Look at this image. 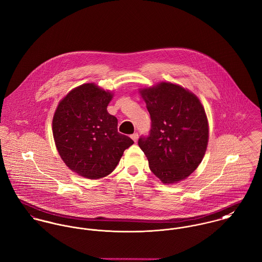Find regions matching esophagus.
<instances>
[{"instance_id":"34e87169","label":"esophagus","mask_w":262,"mask_h":262,"mask_svg":"<svg viewBox=\"0 0 262 262\" xmlns=\"http://www.w3.org/2000/svg\"><path fill=\"white\" fill-rule=\"evenodd\" d=\"M130 138L134 140V142L136 143L137 141H138V139H139V134L138 133H134L132 136H130Z\"/></svg>"}]
</instances>
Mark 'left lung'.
Wrapping results in <instances>:
<instances>
[{
    "label": "left lung",
    "instance_id": "left-lung-1",
    "mask_svg": "<svg viewBox=\"0 0 262 262\" xmlns=\"http://www.w3.org/2000/svg\"><path fill=\"white\" fill-rule=\"evenodd\" d=\"M151 115L148 137L139 146L164 184L187 178L201 164L209 142V122L200 99L183 87L161 82L140 89Z\"/></svg>",
    "mask_w": 262,
    "mask_h": 262
}]
</instances>
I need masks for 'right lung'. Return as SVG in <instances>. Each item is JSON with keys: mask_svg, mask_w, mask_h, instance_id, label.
<instances>
[{"mask_svg": "<svg viewBox=\"0 0 262 262\" xmlns=\"http://www.w3.org/2000/svg\"><path fill=\"white\" fill-rule=\"evenodd\" d=\"M111 92L83 84L58 103L53 119L55 147L64 164L88 179H99L117 166L134 141L117 132V118L107 111Z\"/></svg>", "mask_w": 262, "mask_h": 262, "instance_id": "obj_1", "label": "right lung"}]
</instances>
